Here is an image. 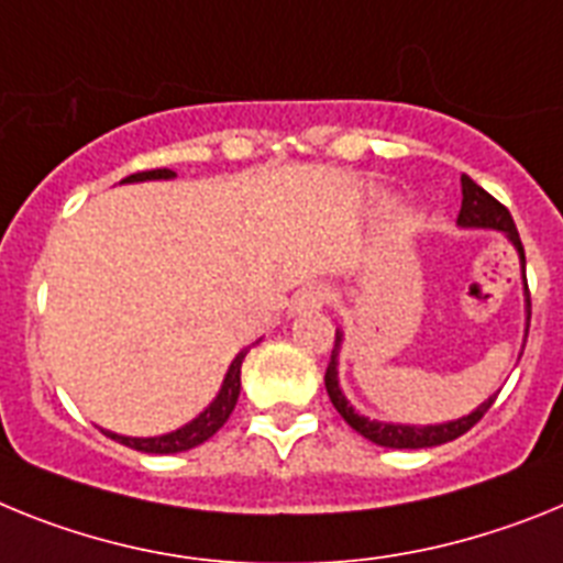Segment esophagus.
Returning a JSON list of instances; mask_svg holds the SVG:
<instances>
[{
  "label": "esophagus",
  "mask_w": 563,
  "mask_h": 563,
  "mask_svg": "<svg viewBox=\"0 0 563 563\" xmlns=\"http://www.w3.org/2000/svg\"><path fill=\"white\" fill-rule=\"evenodd\" d=\"M329 302V288L320 286V283H311V286L300 288L291 300V314H302V311H317Z\"/></svg>",
  "instance_id": "1"
}]
</instances>
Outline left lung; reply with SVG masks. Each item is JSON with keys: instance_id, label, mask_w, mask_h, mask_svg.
<instances>
[{"instance_id": "1", "label": "left lung", "mask_w": 563, "mask_h": 563, "mask_svg": "<svg viewBox=\"0 0 563 563\" xmlns=\"http://www.w3.org/2000/svg\"><path fill=\"white\" fill-rule=\"evenodd\" d=\"M456 223L462 229H493V232H501L507 241L516 246L518 261H521V280H525V311H527V322H525V340H527V329H530V291H527V275H525V246H521V238H518V229L512 223L510 212H507L501 203H498L493 195H487L485 189L478 187L476 180L462 175V212H459ZM340 349H342V331L336 329L334 336V351H331V363L325 368V390H329L331 405L336 408L345 422L365 437L368 442L383 444V448H399V451H419V448H437V444L453 442L462 433L473 428L478 419L485 417L487 410H490L493 397H487L485 402L478 405L476 410H471L467 417L451 419V422H439V424H399V422H379V419H368L363 417L360 410H354V405L345 399L340 388Z\"/></svg>"}]
</instances>
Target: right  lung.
Returning <instances> with one entry per match:
<instances>
[{"instance_id":"1","label":"right lung","mask_w":563,"mask_h":563,"mask_svg":"<svg viewBox=\"0 0 563 563\" xmlns=\"http://www.w3.org/2000/svg\"><path fill=\"white\" fill-rule=\"evenodd\" d=\"M175 178L173 169H150V173H135L130 178H124L121 184H141V180H169ZM249 354V349H243L241 354L234 356L232 365H229L227 376H223V385L218 390V397L200 410L192 422H187L184 428L169 430V433H161V437H121V433H112V430H104L107 437L115 439V442L133 448V451L141 453H184L192 451L198 444H203L207 439H212L218 430L227 424V419L232 417L234 405H238V397H241V365L243 356Z\"/></svg>"}]
</instances>
